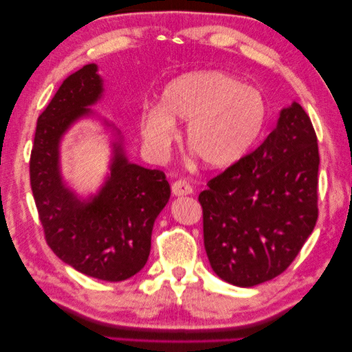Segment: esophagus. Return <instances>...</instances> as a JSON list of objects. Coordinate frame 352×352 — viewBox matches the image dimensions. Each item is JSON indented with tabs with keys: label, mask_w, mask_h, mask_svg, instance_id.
Wrapping results in <instances>:
<instances>
[{
	"label": "esophagus",
	"mask_w": 352,
	"mask_h": 352,
	"mask_svg": "<svg viewBox=\"0 0 352 352\" xmlns=\"http://www.w3.org/2000/svg\"><path fill=\"white\" fill-rule=\"evenodd\" d=\"M171 192L175 197H186V195H190L193 192L192 186H190V182L186 179H179V181H175L171 186Z\"/></svg>",
	"instance_id": "obj_1"
}]
</instances>
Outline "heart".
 <instances>
[{
    "instance_id": "obj_1",
    "label": "heart",
    "mask_w": 352,
    "mask_h": 352,
    "mask_svg": "<svg viewBox=\"0 0 352 352\" xmlns=\"http://www.w3.org/2000/svg\"><path fill=\"white\" fill-rule=\"evenodd\" d=\"M268 118L263 91L223 72H199L166 85L162 106L143 113L142 134L155 154L170 151L175 122L188 124L187 145L210 168L240 162L256 145Z\"/></svg>"
}]
</instances>
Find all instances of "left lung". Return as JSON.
<instances>
[{
  "mask_svg": "<svg viewBox=\"0 0 352 352\" xmlns=\"http://www.w3.org/2000/svg\"><path fill=\"white\" fill-rule=\"evenodd\" d=\"M318 166L312 122L293 102L261 146L207 182L204 248L223 280L254 287L290 267L318 220Z\"/></svg>",
  "mask_w": 352,
  "mask_h": 352,
  "instance_id": "obj_1",
  "label": "left lung"
}]
</instances>
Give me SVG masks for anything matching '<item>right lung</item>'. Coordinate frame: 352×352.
I'll return each mask as SVG.
<instances>
[{
	"label": "right lung",
	"instance_id": "1",
	"mask_svg": "<svg viewBox=\"0 0 352 352\" xmlns=\"http://www.w3.org/2000/svg\"><path fill=\"white\" fill-rule=\"evenodd\" d=\"M96 70L89 63L70 74L40 113L30 160L31 188L54 254L90 278L118 282L145 267L154 221L171 190L164 171L131 164L120 142L113 143L111 176L96 197L79 201L63 184L60 138L101 98Z\"/></svg>",
	"mask_w": 352,
	"mask_h": 352
}]
</instances>
